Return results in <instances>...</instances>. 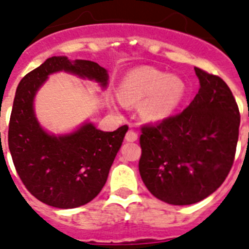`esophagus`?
I'll list each match as a JSON object with an SVG mask.
<instances>
[{
    "label": "esophagus",
    "mask_w": 249,
    "mask_h": 249,
    "mask_svg": "<svg viewBox=\"0 0 249 249\" xmlns=\"http://www.w3.org/2000/svg\"><path fill=\"white\" fill-rule=\"evenodd\" d=\"M125 140L129 141V142H132V141L138 140V132L134 131V130H129L125 135Z\"/></svg>",
    "instance_id": "esophagus-1"
}]
</instances>
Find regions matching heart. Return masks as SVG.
<instances>
[{
  "mask_svg": "<svg viewBox=\"0 0 249 249\" xmlns=\"http://www.w3.org/2000/svg\"><path fill=\"white\" fill-rule=\"evenodd\" d=\"M185 85L177 76L153 67L132 70L119 85V98L127 106L140 107V113L146 120L161 122L172 115L182 102Z\"/></svg>",
  "mask_w": 249,
  "mask_h": 249,
  "instance_id": "1",
  "label": "heart"
}]
</instances>
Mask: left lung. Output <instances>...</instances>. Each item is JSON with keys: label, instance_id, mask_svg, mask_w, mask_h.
<instances>
[{"label": "left lung", "instance_id": "8db88e82", "mask_svg": "<svg viewBox=\"0 0 249 249\" xmlns=\"http://www.w3.org/2000/svg\"><path fill=\"white\" fill-rule=\"evenodd\" d=\"M200 88L177 115L141 127L139 171L153 196L190 205L213 194L233 164L240 110L219 76L194 67Z\"/></svg>", "mask_w": 249, "mask_h": 249}]
</instances>
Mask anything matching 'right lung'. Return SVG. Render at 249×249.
Wrapping results in <instances>:
<instances>
[{
	"label": "right lung",
	"mask_w": 249,
	"mask_h": 249,
	"mask_svg": "<svg viewBox=\"0 0 249 249\" xmlns=\"http://www.w3.org/2000/svg\"><path fill=\"white\" fill-rule=\"evenodd\" d=\"M65 71L108 85V72L97 62L49 57L20 80L8 125V147L18 176L29 193L41 203L73 209L96 198L127 131H102L86 123L62 136L50 135L36 118L33 101L49 75Z\"/></svg>",
	"instance_id": "add662e5"
}]
</instances>
